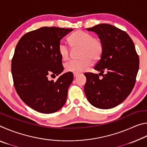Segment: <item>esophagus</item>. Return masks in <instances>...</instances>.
<instances>
[{
    "mask_svg": "<svg viewBox=\"0 0 147 147\" xmlns=\"http://www.w3.org/2000/svg\"><path fill=\"white\" fill-rule=\"evenodd\" d=\"M73 76H74V78H76V77H77V76H78V74H77V73H74V74H73Z\"/></svg>",
    "mask_w": 147,
    "mask_h": 147,
    "instance_id": "esophagus-1",
    "label": "esophagus"
}]
</instances>
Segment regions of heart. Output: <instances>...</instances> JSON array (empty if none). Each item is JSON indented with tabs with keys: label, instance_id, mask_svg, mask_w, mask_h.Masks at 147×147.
<instances>
[{
	"label": "heart",
	"instance_id": "heart-1",
	"mask_svg": "<svg viewBox=\"0 0 147 147\" xmlns=\"http://www.w3.org/2000/svg\"><path fill=\"white\" fill-rule=\"evenodd\" d=\"M69 41L74 49H80L78 61H70L65 65V71L74 73H81L91 66L92 60L98 61L103 53L102 42L98 38H93L92 35L81 30L73 32L69 37ZM58 51L61 58L64 61L69 59L70 51L63 42L59 43Z\"/></svg>",
	"mask_w": 147,
	"mask_h": 147
}]
</instances>
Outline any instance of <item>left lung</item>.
I'll list each match as a JSON object with an SVG mask.
<instances>
[{
  "instance_id": "left-lung-1",
  "label": "left lung",
  "mask_w": 147,
  "mask_h": 147,
  "mask_svg": "<svg viewBox=\"0 0 147 147\" xmlns=\"http://www.w3.org/2000/svg\"><path fill=\"white\" fill-rule=\"evenodd\" d=\"M87 30L94 32L102 42L103 53L94 67L98 74L87 73L84 86L86 97L93 106L110 109L128 97L135 85L139 59L128 34L109 24H99ZM104 71L106 74L102 73Z\"/></svg>"
}]
</instances>
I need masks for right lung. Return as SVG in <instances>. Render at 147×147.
Returning a JSON list of instances; mask_svg holds the SVG:
<instances>
[{"instance_id": "obj_1", "label": "right lung", "mask_w": 147, "mask_h": 147, "mask_svg": "<svg viewBox=\"0 0 147 147\" xmlns=\"http://www.w3.org/2000/svg\"><path fill=\"white\" fill-rule=\"evenodd\" d=\"M71 31L72 28L42 27L24 34L15 49L11 60L15 88L21 100L38 112H56L67 100L73 73H64L56 81L48 78L63 71L58 47Z\"/></svg>"}]
</instances>
